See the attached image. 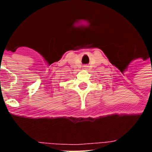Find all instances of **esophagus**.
<instances>
[{"mask_svg": "<svg viewBox=\"0 0 152 152\" xmlns=\"http://www.w3.org/2000/svg\"><path fill=\"white\" fill-rule=\"evenodd\" d=\"M84 69H88V66H84Z\"/></svg>", "mask_w": 152, "mask_h": 152, "instance_id": "1", "label": "esophagus"}]
</instances>
